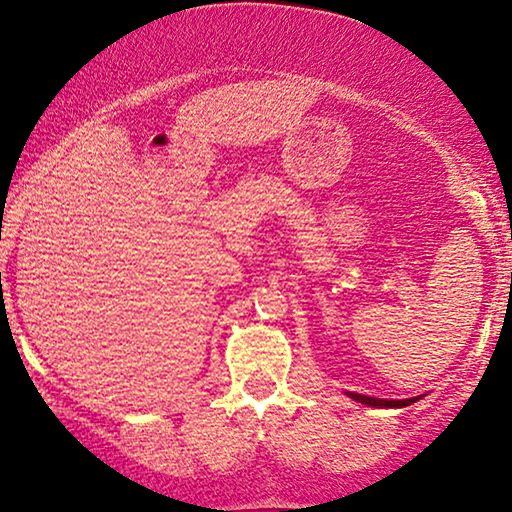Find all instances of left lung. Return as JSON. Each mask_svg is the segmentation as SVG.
Listing matches in <instances>:
<instances>
[{
	"label": "left lung",
	"instance_id": "1",
	"mask_svg": "<svg viewBox=\"0 0 512 512\" xmlns=\"http://www.w3.org/2000/svg\"><path fill=\"white\" fill-rule=\"evenodd\" d=\"M351 397L355 402H362L367 406H379V409H402V406H409L416 402V399H381V397H367V395H358V392H351Z\"/></svg>",
	"mask_w": 512,
	"mask_h": 512
}]
</instances>
